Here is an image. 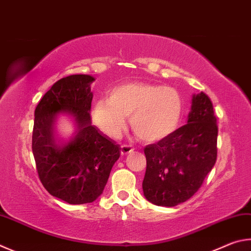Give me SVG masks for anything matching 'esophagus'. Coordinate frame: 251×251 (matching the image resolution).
Segmentation results:
<instances>
[{"instance_id": "esophagus-1", "label": "esophagus", "mask_w": 251, "mask_h": 251, "mask_svg": "<svg viewBox=\"0 0 251 251\" xmlns=\"http://www.w3.org/2000/svg\"><path fill=\"white\" fill-rule=\"evenodd\" d=\"M131 151H134V147H133V146L128 145V144L122 145V147H121V152H122V154L130 153Z\"/></svg>"}]
</instances>
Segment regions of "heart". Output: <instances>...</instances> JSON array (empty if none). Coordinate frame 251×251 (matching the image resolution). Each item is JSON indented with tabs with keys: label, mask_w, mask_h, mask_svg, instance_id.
Returning <instances> with one entry per match:
<instances>
[{
	"label": "heart",
	"mask_w": 251,
	"mask_h": 251,
	"mask_svg": "<svg viewBox=\"0 0 251 251\" xmlns=\"http://www.w3.org/2000/svg\"><path fill=\"white\" fill-rule=\"evenodd\" d=\"M183 101L171 86L133 82L112 90L110 99L95 103L93 116L100 128L112 137L125 129L127 116L141 139L159 140L172 133L180 121Z\"/></svg>",
	"instance_id": "b5f03b06"
}]
</instances>
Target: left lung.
I'll list each match as a JSON object with an SVG mask.
<instances>
[{"instance_id":"8db88e82","label":"left lung","mask_w":251,"mask_h":251,"mask_svg":"<svg viewBox=\"0 0 251 251\" xmlns=\"http://www.w3.org/2000/svg\"><path fill=\"white\" fill-rule=\"evenodd\" d=\"M206 94L194 95L188 124L144 149L147 168L144 195L159 206L172 207L192 198L217 158V127Z\"/></svg>"}]
</instances>
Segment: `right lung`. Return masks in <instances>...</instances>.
I'll return each instance as SVG.
<instances>
[{"instance_id":"right-lung-1","label":"right lung","mask_w":251,"mask_h":251,"mask_svg":"<svg viewBox=\"0 0 251 251\" xmlns=\"http://www.w3.org/2000/svg\"><path fill=\"white\" fill-rule=\"evenodd\" d=\"M89 75L58 80L35 108L31 149L44 188L69 204H86L102 194L120 146L91 125L92 92ZM60 111L70 112L78 126L76 137L65 144L57 139L53 122Z\"/></svg>"}]
</instances>
